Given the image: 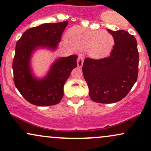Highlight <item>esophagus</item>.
I'll return each mask as SVG.
<instances>
[{
    "instance_id": "34e87169",
    "label": "esophagus",
    "mask_w": 151,
    "mask_h": 151,
    "mask_svg": "<svg viewBox=\"0 0 151 151\" xmlns=\"http://www.w3.org/2000/svg\"><path fill=\"white\" fill-rule=\"evenodd\" d=\"M83 62H84V58L81 56H79L77 59V66L79 67H81L83 66Z\"/></svg>"
}]
</instances>
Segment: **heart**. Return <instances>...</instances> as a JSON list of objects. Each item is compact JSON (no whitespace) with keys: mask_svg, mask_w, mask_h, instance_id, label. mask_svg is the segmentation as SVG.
<instances>
[{"mask_svg":"<svg viewBox=\"0 0 151 151\" xmlns=\"http://www.w3.org/2000/svg\"><path fill=\"white\" fill-rule=\"evenodd\" d=\"M65 42L78 50H85L93 58L107 56L114 45L112 35L106 30H93L81 27L70 29Z\"/></svg>","mask_w":151,"mask_h":151,"instance_id":"obj_1","label":"heart"}]
</instances>
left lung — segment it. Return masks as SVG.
Instances as JSON below:
<instances>
[{"label": "left lung", "mask_w": 151, "mask_h": 151, "mask_svg": "<svg viewBox=\"0 0 151 151\" xmlns=\"http://www.w3.org/2000/svg\"><path fill=\"white\" fill-rule=\"evenodd\" d=\"M107 31L115 43L110 56L86 58L82 67L90 98L101 104L121 101L132 89L138 74L139 55L134 36L123 30Z\"/></svg>", "instance_id": "left-lung-1"}]
</instances>
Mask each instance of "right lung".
Masks as SVG:
<instances>
[{
    "instance_id": "obj_1",
    "label": "right lung",
    "mask_w": 151,
    "mask_h": 151,
    "mask_svg": "<svg viewBox=\"0 0 151 151\" xmlns=\"http://www.w3.org/2000/svg\"><path fill=\"white\" fill-rule=\"evenodd\" d=\"M68 21L45 23L31 27L22 35L15 46L13 61V81L25 100L40 106L58 104L64 95L63 88L72 70L77 67V55L58 59L44 79L33 77L30 68L32 51L38 47L56 49Z\"/></svg>"
}]
</instances>
